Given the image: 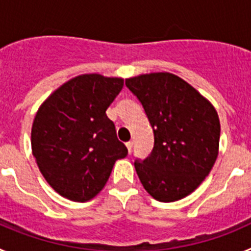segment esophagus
I'll use <instances>...</instances> for the list:
<instances>
[{"instance_id": "esophagus-1", "label": "esophagus", "mask_w": 251, "mask_h": 251, "mask_svg": "<svg viewBox=\"0 0 251 251\" xmlns=\"http://www.w3.org/2000/svg\"><path fill=\"white\" fill-rule=\"evenodd\" d=\"M126 146H127V150H128V152L130 153V151H132V148H133V142H132V141L127 142V143H126Z\"/></svg>"}]
</instances>
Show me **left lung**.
<instances>
[{
	"label": "left lung",
	"instance_id": "obj_1",
	"mask_svg": "<svg viewBox=\"0 0 251 251\" xmlns=\"http://www.w3.org/2000/svg\"><path fill=\"white\" fill-rule=\"evenodd\" d=\"M142 103L154 134L145 161L134 162L146 191L157 201L174 202L202 183L219 154L220 119L210 101L171 73L126 79Z\"/></svg>",
	"mask_w": 251,
	"mask_h": 251
}]
</instances>
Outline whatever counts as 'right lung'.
I'll list each match as a JSON object with an SVG mask.
<instances>
[{
	"mask_svg": "<svg viewBox=\"0 0 251 251\" xmlns=\"http://www.w3.org/2000/svg\"><path fill=\"white\" fill-rule=\"evenodd\" d=\"M123 84L122 77L77 75L40 105L31 129L32 154L46 182L63 197L92 200L115 161L128 154L105 113Z\"/></svg>",
	"mask_w": 251,
	"mask_h": 251,
	"instance_id": "obj_1",
	"label": "right lung"
}]
</instances>
